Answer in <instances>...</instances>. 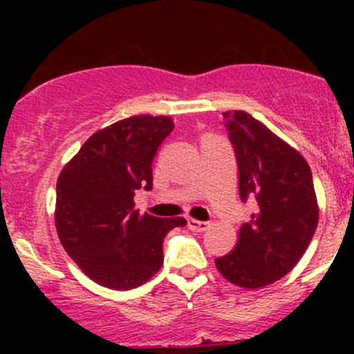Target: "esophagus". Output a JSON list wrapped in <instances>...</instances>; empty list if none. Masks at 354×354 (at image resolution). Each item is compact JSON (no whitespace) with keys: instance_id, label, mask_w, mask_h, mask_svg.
Masks as SVG:
<instances>
[{"instance_id":"34e87169","label":"esophagus","mask_w":354,"mask_h":354,"mask_svg":"<svg viewBox=\"0 0 354 354\" xmlns=\"http://www.w3.org/2000/svg\"><path fill=\"white\" fill-rule=\"evenodd\" d=\"M188 227L195 233H202V231H207L210 227L209 223H203V221H197V219H188Z\"/></svg>"}]
</instances>
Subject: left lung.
Returning a JSON list of instances; mask_svg holds the SVG:
<instances>
[{
	"label": "left lung",
	"mask_w": 354,
	"mask_h": 354,
	"mask_svg": "<svg viewBox=\"0 0 354 354\" xmlns=\"http://www.w3.org/2000/svg\"><path fill=\"white\" fill-rule=\"evenodd\" d=\"M224 127L236 154L240 197L255 198L233 252L216 259L224 279L259 289L284 277L308 248L319 205L305 157L245 111H226Z\"/></svg>",
	"instance_id": "obj_1"
}]
</instances>
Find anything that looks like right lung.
<instances>
[{"mask_svg":"<svg viewBox=\"0 0 354 354\" xmlns=\"http://www.w3.org/2000/svg\"><path fill=\"white\" fill-rule=\"evenodd\" d=\"M169 116H131L95 131L56 183V231L92 281L118 291L147 283L162 266V240L183 217L135 210V192L152 188V160L173 131Z\"/></svg>","mask_w":354,"mask_h":354,"instance_id":"obj_1","label":"right lung"}]
</instances>
